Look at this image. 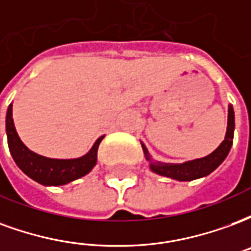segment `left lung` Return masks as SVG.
Masks as SVG:
<instances>
[{
    "instance_id": "obj_1",
    "label": "left lung",
    "mask_w": 251,
    "mask_h": 251,
    "mask_svg": "<svg viewBox=\"0 0 251 251\" xmlns=\"http://www.w3.org/2000/svg\"><path fill=\"white\" fill-rule=\"evenodd\" d=\"M234 127H235L234 109H232L231 104H228L226 137H225V140H223L221 145L208 156H205L203 158H196V160L187 161V163L183 164H168L153 161L144 144H141L142 151H144V154H145L148 161H151V169L154 174L167 176V177L179 180V181H191V180L204 177L207 175H210L212 171H215L223 163V160L227 157V154L231 149L232 138H234Z\"/></svg>"
}]
</instances>
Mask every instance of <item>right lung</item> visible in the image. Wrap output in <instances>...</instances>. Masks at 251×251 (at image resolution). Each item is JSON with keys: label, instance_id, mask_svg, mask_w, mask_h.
<instances>
[{"label": "right lung", "instance_id": "right-lung-1", "mask_svg": "<svg viewBox=\"0 0 251 251\" xmlns=\"http://www.w3.org/2000/svg\"><path fill=\"white\" fill-rule=\"evenodd\" d=\"M6 136L10 154L14 163L30 179L43 185H63L87 175L97 164L98 147L103 137H99L94 147L83 157L56 160L40 156L25 147L16 131L12 117V104L6 113Z\"/></svg>", "mask_w": 251, "mask_h": 251}]
</instances>
